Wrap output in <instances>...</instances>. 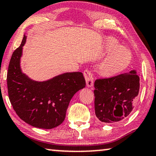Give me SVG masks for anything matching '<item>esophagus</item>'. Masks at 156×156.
<instances>
[{
	"label": "esophagus",
	"mask_w": 156,
	"mask_h": 156,
	"mask_svg": "<svg viewBox=\"0 0 156 156\" xmlns=\"http://www.w3.org/2000/svg\"><path fill=\"white\" fill-rule=\"evenodd\" d=\"M83 76H84L86 80V86L87 87H92L93 85V78L90 72L88 70H86L83 72Z\"/></svg>",
	"instance_id": "obj_1"
}]
</instances>
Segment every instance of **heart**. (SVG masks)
<instances>
[{"mask_svg": "<svg viewBox=\"0 0 156 156\" xmlns=\"http://www.w3.org/2000/svg\"><path fill=\"white\" fill-rule=\"evenodd\" d=\"M104 46L106 52L111 53L100 64L99 73L105 77H114L130 66L133 55L128 48L121 47L115 40H106Z\"/></svg>", "mask_w": 156, "mask_h": 156, "instance_id": "b5f03b06", "label": "heart"}]
</instances>
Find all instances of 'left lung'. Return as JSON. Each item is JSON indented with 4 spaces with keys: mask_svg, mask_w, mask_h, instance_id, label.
Instances as JSON below:
<instances>
[{
    "mask_svg": "<svg viewBox=\"0 0 156 156\" xmlns=\"http://www.w3.org/2000/svg\"><path fill=\"white\" fill-rule=\"evenodd\" d=\"M94 86L95 116L103 123H114L133 111L140 90V77L133 70L114 77L97 80Z\"/></svg>",
    "mask_w": 156,
    "mask_h": 156,
    "instance_id": "left-lung-1",
    "label": "left lung"
}]
</instances>
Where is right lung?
Returning a JSON list of instances; mask_svg holds the SVG:
<instances>
[{
    "mask_svg": "<svg viewBox=\"0 0 156 156\" xmlns=\"http://www.w3.org/2000/svg\"><path fill=\"white\" fill-rule=\"evenodd\" d=\"M27 37L12 55L7 76L8 95L19 117L33 127L52 129L63 123L74 95L85 88L80 72L65 73L45 81H35L21 68L23 47Z\"/></svg>",
    "mask_w": 156,
    "mask_h": 156,
    "instance_id": "right-lung-1",
    "label": "right lung"
}]
</instances>
